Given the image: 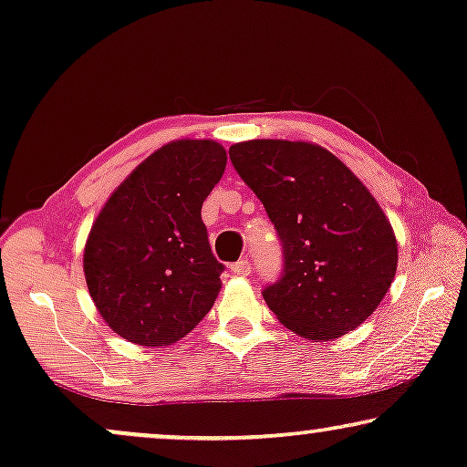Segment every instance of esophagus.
<instances>
[{
	"label": "esophagus",
	"mask_w": 467,
	"mask_h": 467,
	"mask_svg": "<svg viewBox=\"0 0 467 467\" xmlns=\"http://www.w3.org/2000/svg\"><path fill=\"white\" fill-rule=\"evenodd\" d=\"M231 271H233V275H239V277H243V275H249V271H252V265H249L247 260H239L231 266Z\"/></svg>",
	"instance_id": "esophagus-1"
}]
</instances>
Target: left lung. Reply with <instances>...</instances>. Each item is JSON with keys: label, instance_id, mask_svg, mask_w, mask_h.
Listing matches in <instances>:
<instances>
[{"label": "left lung", "instance_id": "obj_1", "mask_svg": "<svg viewBox=\"0 0 467 467\" xmlns=\"http://www.w3.org/2000/svg\"><path fill=\"white\" fill-rule=\"evenodd\" d=\"M284 243L265 300L287 330L324 343L356 330L398 268L393 228L358 175L317 143L252 140L228 150Z\"/></svg>", "mask_w": 467, "mask_h": 467}]
</instances>
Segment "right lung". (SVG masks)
Masks as SVG:
<instances>
[{"label":"right lung","mask_w":467,"mask_h":467,"mask_svg":"<svg viewBox=\"0 0 467 467\" xmlns=\"http://www.w3.org/2000/svg\"><path fill=\"white\" fill-rule=\"evenodd\" d=\"M226 161L213 140L169 141L130 171L95 218L84 277L105 324L129 343L173 345L212 311L224 266L201 207Z\"/></svg>","instance_id":"add662e5"}]
</instances>
